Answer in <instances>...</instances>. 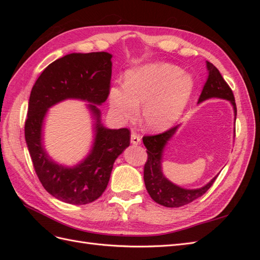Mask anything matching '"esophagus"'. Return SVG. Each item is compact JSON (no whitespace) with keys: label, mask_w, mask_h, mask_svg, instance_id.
Segmentation results:
<instances>
[{"label":"esophagus","mask_w":260,"mask_h":260,"mask_svg":"<svg viewBox=\"0 0 260 260\" xmlns=\"http://www.w3.org/2000/svg\"><path fill=\"white\" fill-rule=\"evenodd\" d=\"M141 143V138L139 135H137V133L133 132L131 135V144L133 145H138Z\"/></svg>","instance_id":"esophagus-1"}]
</instances>
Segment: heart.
Instances as JSON below:
<instances>
[{
    "instance_id": "heart-1",
    "label": "heart",
    "mask_w": 260,
    "mask_h": 260,
    "mask_svg": "<svg viewBox=\"0 0 260 260\" xmlns=\"http://www.w3.org/2000/svg\"><path fill=\"white\" fill-rule=\"evenodd\" d=\"M194 89L191 75L164 61L148 62L128 70L124 84H113L108 104L119 121H131L142 105V121L153 132L169 129L190 101Z\"/></svg>"
}]
</instances>
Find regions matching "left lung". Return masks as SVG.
<instances>
[{"mask_svg": "<svg viewBox=\"0 0 260 260\" xmlns=\"http://www.w3.org/2000/svg\"><path fill=\"white\" fill-rule=\"evenodd\" d=\"M208 78L204 85L198 103L209 99H221L229 101L234 111V123L237 119V105L233 92L224 81L219 70L207 61ZM180 124L169 129L168 131L157 136H148L143 138V143L147 149V161L144 166V182L149 196L159 205L165 207H181L195 201L205 194L208 188L215 182L218 175L212 178L207 184L199 188H184L172 183L162 174V155L164 149L169 141L176 135ZM235 137V128H234Z\"/></svg>", "mask_w": 260, "mask_h": 260, "instance_id": "left-lung-1", "label": "left lung"}]
</instances>
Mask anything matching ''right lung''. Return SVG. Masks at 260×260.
I'll return each mask as SVG.
<instances>
[{"mask_svg":"<svg viewBox=\"0 0 260 260\" xmlns=\"http://www.w3.org/2000/svg\"><path fill=\"white\" fill-rule=\"evenodd\" d=\"M112 57L107 52L72 53L46 67L30 93L25 139L36 174L55 199L73 205L98 200L108 184L114 162L130 145V131L108 129L99 106L108 96ZM66 99L86 101L93 118V144L84 160L73 168L54 162L46 152L43 127L48 108Z\"/></svg>","mask_w":260,"mask_h":260,"instance_id":"1","label":"right lung"}]
</instances>
